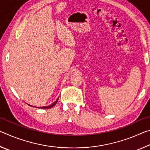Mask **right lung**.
<instances>
[{"label":"right lung","instance_id":"1","mask_svg":"<svg viewBox=\"0 0 150 150\" xmlns=\"http://www.w3.org/2000/svg\"><path fill=\"white\" fill-rule=\"evenodd\" d=\"M58 98L57 99V100L55 101V102H54V103L52 104V105H50V106H44V107H40V108H50L53 107V106L56 105V103H57V101H58ZM39 108H40V107H39Z\"/></svg>","mask_w":150,"mask_h":150}]
</instances>
